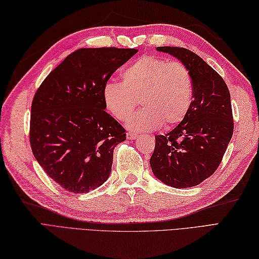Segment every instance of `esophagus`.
<instances>
[{"mask_svg": "<svg viewBox=\"0 0 259 259\" xmlns=\"http://www.w3.org/2000/svg\"><path fill=\"white\" fill-rule=\"evenodd\" d=\"M137 136L138 135L136 133H132V132H128V133H126V137H127V140H136Z\"/></svg>", "mask_w": 259, "mask_h": 259, "instance_id": "1", "label": "esophagus"}]
</instances>
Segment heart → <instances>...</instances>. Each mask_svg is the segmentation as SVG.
I'll use <instances>...</instances> for the list:
<instances>
[{"label":"heart","mask_w":259,"mask_h":259,"mask_svg":"<svg viewBox=\"0 0 259 259\" xmlns=\"http://www.w3.org/2000/svg\"><path fill=\"white\" fill-rule=\"evenodd\" d=\"M122 82H106L103 103L111 115L124 121L135 109L138 99L144 109L127 119L131 131L149 132L180 123L192 104L190 72L181 62L156 56H144L122 71Z\"/></svg>","instance_id":"1"}]
</instances>
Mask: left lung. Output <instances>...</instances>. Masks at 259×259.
<instances>
[{
    "instance_id": "left-lung-1",
    "label": "left lung",
    "mask_w": 259,
    "mask_h": 259,
    "mask_svg": "<svg viewBox=\"0 0 259 259\" xmlns=\"http://www.w3.org/2000/svg\"><path fill=\"white\" fill-rule=\"evenodd\" d=\"M190 72L193 101L187 116L166 135H156L150 167L155 177L172 188L200 185L215 171L233 135L231 96L221 75L186 48L157 47Z\"/></svg>"
}]
</instances>
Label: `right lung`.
Segmentation results:
<instances>
[{"instance_id": "1", "label": "right lung", "mask_w": 259, "mask_h": 259, "mask_svg": "<svg viewBox=\"0 0 259 259\" xmlns=\"http://www.w3.org/2000/svg\"><path fill=\"white\" fill-rule=\"evenodd\" d=\"M137 52L115 47L75 50L35 93L30 147L45 172L67 191L89 192L110 177L113 150L126 134L105 112L102 90Z\"/></svg>"}]
</instances>
